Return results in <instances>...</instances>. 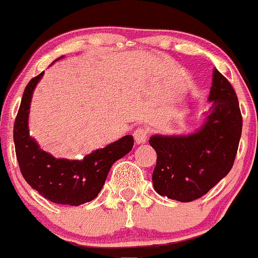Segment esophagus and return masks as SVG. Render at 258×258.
<instances>
[{
	"mask_svg": "<svg viewBox=\"0 0 258 258\" xmlns=\"http://www.w3.org/2000/svg\"><path fill=\"white\" fill-rule=\"evenodd\" d=\"M148 139V130L144 128H138L134 132V140L137 144H144Z\"/></svg>",
	"mask_w": 258,
	"mask_h": 258,
	"instance_id": "obj_1",
	"label": "esophagus"
}]
</instances>
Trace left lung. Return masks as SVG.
<instances>
[{"instance_id": "1", "label": "left lung", "mask_w": 258, "mask_h": 258, "mask_svg": "<svg viewBox=\"0 0 258 258\" xmlns=\"http://www.w3.org/2000/svg\"><path fill=\"white\" fill-rule=\"evenodd\" d=\"M211 103L201 126L190 134L150 137L156 151L153 185L161 196L188 203L209 192L230 172L242 132L237 95L217 70L212 72Z\"/></svg>"}]
</instances>
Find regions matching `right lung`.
Here are the masks:
<instances>
[{
  "label": "right lung",
  "instance_id": "1",
  "mask_svg": "<svg viewBox=\"0 0 258 258\" xmlns=\"http://www.w3.org/2000/svg\"><path fill=\"white\" fill-rule=\"evenodd\" d=\"M43 74L42 72L27 84L15 121L13 140L18 165L28 185L47 200L60 205H83L97 198L111 165L132 150L134 139L125 135L81 160L58 159L44 151L28 129L32 95Z\"/></svg>",
  "mask_w": 258,
  "mask_h": 258
}]
</instances>
